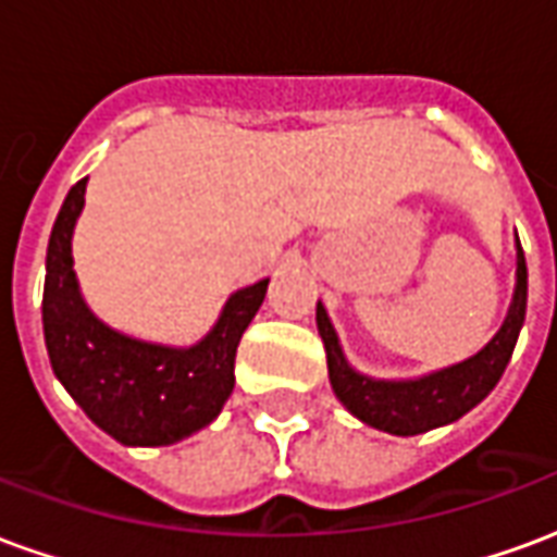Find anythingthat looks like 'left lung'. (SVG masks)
Here are the masks:
<instances>
[{
  "label": "left lung",
  "mask_w": 557,
  "mask_h": 557,
  "mask_svg": "<svg viewBox=\"0 0 557 557\" xmlns=\"http://www.w3.org/2000/svg\"><path fill=\"white\" fill-rule=\"evenodd\" d=\"M516 244H519V238H516ZM525 301L528 268L522 244H519L516 295L502 331L474 358L456 363L450 370H442V373L418 379V382H375V379L355 373L343 358L339 339L331 327L325 307L315 304V325H319V334L325 343L331 387L355 418H361L363 423H370L375 430L391 432V435H418V432L450 423V420L462 418L468 409H474L480 399L498 385V379L504 375L507 361L513 355L519 327L525 322Z\"/></svg>",
  "instance_id": "left-lung-1"
}]
</instances>
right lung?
Returning a JSON list of instances; mask_svg holds the SVG:
<instances>
[{
    "label": "right lung",
    "mask_w": 557,
    "mask_h": 557,
    "mask_svg": "<svg viewBox=\"0 0 557 557\" xmlns=\"http://www.w3.org/2000/svg\"><path fill=\"white\" fill-rule=\"evenodd\" d=\"M79 178L55 218L44 280V339L55 379L122 444H172L218 418L235 387V351L262 307L268 280L235 292L214 331L194 349L139 343L98 322L83 304L71 232L83 211Z\"/></svg>",
    "instance_id": "add662e5"
}]
</instances>
